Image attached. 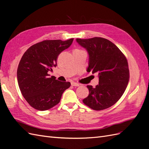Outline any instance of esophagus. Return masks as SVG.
I'll return each instance as SVG.
<instances>
[{"label": "esophagus", "mask_w": 149, "mask_h": 149, "mask_svg": "<svg viewBox=\"0 0 149 149\" xmlns=\"http://www.w3.org/2000/svg\"><path fill=\"white\" fill-rule=\"evenodd\" d=\"M71 84V86H79V84L75 82H72Z\"/></svg>", "instance_id": "1"}]
</instances>
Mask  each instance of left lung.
<instances>
[{
	"label": "left lung",
	"instance_id": "obj_1",
	"mask_svg": "<svg viewBox=\"0 0 149 149\" xmlns=\"http://www.w3.org/2000/svg\"><path fill=\"white\" fill-rule=\"evenodd\" d=\"M89 54L88 72L98 73L99 84L96 88L88 85L89 95L83 100L92 109L109 108L123 96L129 80L128 62L116 45L101 37L76 38Z\"/></svg>",
	"mask_w": 149,
	"mask_h": 149
}]
</instances>
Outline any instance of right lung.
<instances>
[{"instance_id": "right-lung-1", "label": "right lung", "mask_w": 149, "mask_h": 149, "mask_svg": "<svg viewBox=\"0 0 149 149\" xmlns=\"http://www.w3.org/2000/svg\"><path fill=\"white\" fill-rule=\"evenodd\" d=\"M74 38L44 40L31 46L22 56L17 69L18 84L29 104L46 111L58 104L70 82L60 81L49 71L57 65L58 55L70 47Z\"/></svg>"}]
</instances>
